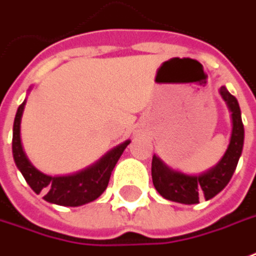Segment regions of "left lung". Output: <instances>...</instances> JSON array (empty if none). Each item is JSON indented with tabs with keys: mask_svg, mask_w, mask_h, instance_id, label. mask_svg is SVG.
Listing matches in <instances>:
<instances>
[{
	"mask_svg": "<svg viewBox=\"0 0 256 256\" xmlns=\"http://www.w3.org/2000/svg\"><path fill=\"white\" fill-rule=\"evenodd\" d=\"M220 94L231 112L232 121L231 138L226 154L214 168L202 174H186L179 170H173L158 156L154 155L152 182L158 193L166 200L182 204L198 203L200 196H204L206 200H210L227 186L236 172L244 146V124L236 97L228 92L226 86L220 87Z\"/></svg>",
	"mask_w": 256,
	"mask_h": 256,
	"instance_id": "obj_1",
	"label": "left lung"
}]
</instances>
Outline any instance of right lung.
I'll list each match as a JSON object with an SVG mask.
<instances>
[{
    "mask_svg": "<svg viewBox=\"0 0 256 256\" xmlns=\"http://www.w3.org/2000/svg\"><path fill=\"white\" fill-rule=\"evenodd\" d=\"M26 100L18 107L16 116L14 120V130H12V155L15 164L25 178L30 188L39 194L42 190L44 193V200L58 206H68L77 207L83 204L94 202L96 198L104 193L107 188L110 176L112 169L116 168L118 159L121 158L125 148L130 145L131 140H125L121 145L111 149L87 169L80 172L68 174V176H49L39 172L34 164L29 162L25 155L22 144H20V118L24 114Z\"/></svg>",
    "mask_w": 256,
    "mask_h": 256,
    "instance_id": "obj_1",
    "label": "right lung"
}]
</instances>
